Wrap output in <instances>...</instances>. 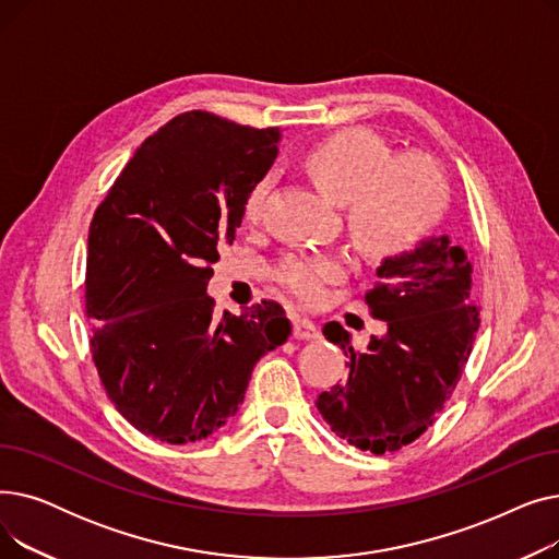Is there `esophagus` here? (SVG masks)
<instances>
[{
  "label": "esophagus",
  "mask_w": 559,
  "mask_h": 559,
  "mask_svg": "<svg viewBox=\"0 0 559 559\" xmlns=\"http://www.w3.org/2000/svg\"><path fill=\"white\" fill-rule=\"evenodd\" d=\"M292 335L297 340H314L319 335L317 324L306 317H292Z\"/></svg>",
  "instance_id": "esophagus-1"
}]
</instances>
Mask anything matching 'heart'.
<instances>
[{"label": "heart", "instance_id": "b5f03b06", "mask_svg": "<svg viewBox=\"0 0 559 559\" xmlns=\"http://www.w3.org/2000/svg\"><path fill=\"white\" fill-rule=\"evenodd\" d=\"M310 179L344 205L350 242L373 262H385L417 249L447 209V183L437 165L424 156H394L385 138L369 129H342L312 144L304 156ZM272 190L262 176L245 194L240 219L258 226ZM342 276L333 253H292L274 270L276 283L301 304H317L326 285Z\"/></svg>", "mask_w": 559, "mask_h": 559}]
</instances>
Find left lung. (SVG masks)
<instances>
[{
  "instance_id": "left-lung-1",
  "label": "left lung",
  "mask_w": 559,
  "mask_h": 559,
  "mask_svg": "<svg viewBox=\"0 0 559 559\" xmlns=\"http://www.w3.org/2000/svg\"><path fill=\"white\" fill-rule=\"evenodd\" d=\"M472 262L447 235L385 260L365 295L369 314L388 324L367 348L350 344L337 321L326 340L344 350L346 380L321 392L317 409L350 447L394 453L421 437L442 413L472 356L480 308L472 297Z\"/></svg>"
}]
</instances>
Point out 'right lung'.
Returning <instances> with one entry per match:
<instances>
[{
  "instance_id": "1",
  "label": "right lung",
  "mask_w": 559,
  "mask_h": 559,
  "mask_svg": "<svg viewBox=\"0 0 559 559\" xmlns=\"http://www.w3.org/2000/svg\"><path fill=\"white\" fill-rule=\"evenodd\" d=\"M281 131L209 110L176 115L142 142L91 222L85 317L110 403L142 435L199 442L238 413L255 362L289 321L276 301L215 314L217 247L235 240L247 190Z\"/></svg>"
}]
</instances>
